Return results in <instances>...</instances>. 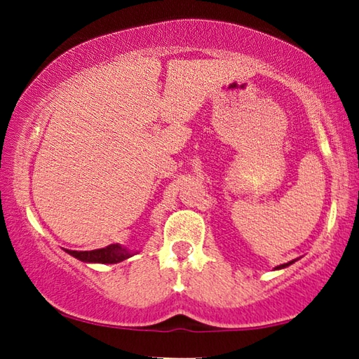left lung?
<instances>
[{"mask_svg":"<svg viewBox=\"0 0 359 359\" xmlns=\"http://www.w3.org/2000/svg\"><path fill=\"white\" fill-rule=\"evenodd\" d=\"M292 263H293V262H290V263H285V265H280V266H278V269H279V268H285V266H288V265H292Z\"/></svg>","mask_w":359,"mask_h":359,"instance_id":"8db88e82","label":"left lung"}]
</instances>
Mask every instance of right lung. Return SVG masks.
<instances>
[{
  "label": "right lung",
  "instance_id": "1",
  "mask_svg": "<svg viewBox=\"0 0 359 359\" xmlns=\"http://www.w3.org/2000/svg\"><path fill=\"white\" fill-rule=\"evenodd\" d=\"M67 254H71L81 262L91 263H118L130 257L129 250L118 246V244H110L107 248L94 250H67Z\"/></svg>",
  "mask_w": 359,
  "mask_h": 359
}]
</instances>
